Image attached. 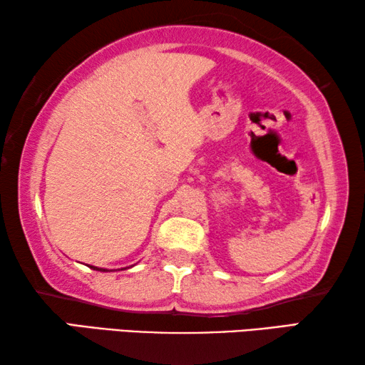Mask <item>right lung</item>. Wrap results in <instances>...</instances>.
Instances as JSON below:
<instances>
[{
  "mask_svg": "<svg viewBox=\"0 0 365 365\" xmlns=\"http://www.w3.org/2000/svg\"><path fill=\"white\" fill-rule=\"evenodd\" d=\"M91 268H93V270H98V272H108V270H105V268H98V267H92V265H91Z\"/></svg>",
  "mask_w": 365,
  "mask_h": 365,
  "instance_id": "add662e5",
  "label": "right lung"
}]
</instances>
